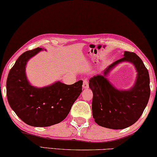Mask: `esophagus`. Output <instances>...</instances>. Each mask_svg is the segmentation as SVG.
<instances>
[{"label": "esophagus", "instance_id": "1", "mask_svg": "<svg viewBox=\"0 0 157 157\" xmlns=\"http://www.w3.org/2000/svg\"><path fill=\"white\" fill-rule=\"evenodd\" d=\"M82 86H83L84 89H86V88L89 87V82H88L87 79H84Z\"/></svg>", "mask_w": 157, "mask_h": 157}]
</instances>
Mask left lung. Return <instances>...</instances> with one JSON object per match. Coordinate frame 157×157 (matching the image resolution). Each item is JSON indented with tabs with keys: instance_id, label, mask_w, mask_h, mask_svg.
<instances>
[{
	"instance_id": "1",
	"label": "left lung",
	"mask_w": 157,
	"mask_h": 157,
	"mask_svg": "<svg viewBox=\"0 0 157 157\" xmlns=\"http://www.w3.org/2000/svg\"><path fill=\"white\" fill-rule=\"evenodd\" d=\"M128 61L135 66L138 75L135 85L129 90H118L105 78L117 64ZM93 92L92 114L95 122L103 127L123 129L135 124L146 108L150 96V76L143 61L134 52H125L124 57L108 67L103 75L89 79Z\"/></svg>"
}]
</instances>
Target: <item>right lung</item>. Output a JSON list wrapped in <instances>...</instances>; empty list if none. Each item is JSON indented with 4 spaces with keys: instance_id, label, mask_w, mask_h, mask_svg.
<instances>
[{
    "instance_id": "obj_1",
    "label": "right lung",
    "mask_w": 157,
    "mask_h": 157,
    "mask_svg": "<svg viewBox=\"0 0 157 157\" xmlns=\"http://www.w3.org/2000/svg\"><path fill=\"white\" fill-rule=\"evenodd\" d=\"M42 50L38 47L25 52L17 59L7 79V98L11 108L24 123L44 127L60 123L68 116L82 92V81L67 85L57 82L36 88L27 80L25 68L30 58Z\"/></svg>"
}]
</instances>
